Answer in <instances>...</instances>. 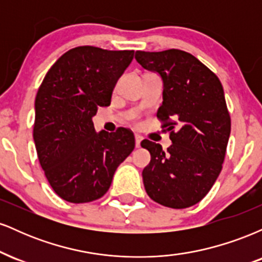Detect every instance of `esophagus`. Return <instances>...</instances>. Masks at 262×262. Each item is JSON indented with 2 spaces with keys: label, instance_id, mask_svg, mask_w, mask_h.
<instances>
[{
  "label": "esophagus",
  "instance_id": "34e87169",
  "mask_svg": "<svg viewBox=\"0 0 262 262\" xmlns=\"http://www.w3.org/2000/svg\"><path fill=\"white\" fill-rule=\"evenodd\" d=\"M141 140H143V137H141V135L139 134L135 135V146H137V148H140Z\"/></svg>",
  "mask_w": 262,
  "mask_h": 262
}]
</instances>
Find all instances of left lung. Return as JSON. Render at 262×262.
Returning a JSON list of instances; mask_svg holds the SVG:
<instances>
[{
	"instance_id": "left-lung-1",
	"label": "left lung",
	"mask_w": 262,
	"mask_h": 262,
	"mask_svg": "<svg viewBox=\"0 0 262 262\" xmlns=\"http://www.w3.org/2000/svg\"><path fill=\"white\" fill-rule=\"evenodd\" d=\"M144 69L164 82L158 118L170 132L172 145L164 151L148 139L150 164L143 182L152 201L182 209L203 200L222 171L230 135V116L223 86L192 54L179 49L135 53Z\"/></svg>"
}]
</instances>
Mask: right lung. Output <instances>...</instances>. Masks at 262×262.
I'll return each mask as SVG.
<instances>
[{"label":"right lung","mask_w":262,"mask_h":262,"mask_svg":"<svg viewBox=\"0 0 262 262\" xmlns=\"http://www.w3.org/2000/svg\"><path fill=\"white\" fill-rule=\"evenodd\" d=\"M133 58L134 50L74 48L56 60L39 87L35 149L48 182L68 202L101 198L134 150L133 132L96 133L92 122L98 107L111 104L114 86Z\"/></svg>","instance_id":"right-lung-1"}]
</instances>
